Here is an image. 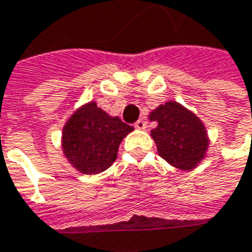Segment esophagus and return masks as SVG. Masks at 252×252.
Here are the masks:
<instances>
[{
  "label": "esophagus",
  "mask_w": 252,
  "mask_h": 252,
  "mask_svg": "<svg viewBox=\"0 0 252 252\" xmlns=\"http://www.w3.org/2000/svg\"><path fill=\"white\" fill-rule=\"evenodd\" d=\"M135 128H138V129H145L146 128V121L145 120H138L136 123H135Z\"/></svg>",
  "instance_id": "34e87169"
}]
</instances>
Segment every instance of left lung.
Wrapping results in <instances>:
<instances>
[{"label": "left lung", "mask_w": 252, "mask_h": 252, "mask_svg": "<svg viewBox=\"0 0 252 252\" xmlns=\"http://www.w3.org/2000/svg\"><path fill=\"white\" fill-rule=\"evenodd\" d=\"M157 126L152 129V138L162 158L176 168H194L205 157L208 138L204 124L197 116L176 102L160 104L149 116Z\"/></svg>", "instance_id": "obj_1"}]
</instances>
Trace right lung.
<instances>
[{
  "label": "right lung",
  "mask_w": 252,
  "mask_h": 252,
  "mask_svg": "<svg viewBox=\"0 0 252 252\" xmlns=\"http://www.w3.org/2000/svg\"><path fill=\"white\" fill-rule=\"evenodd\" d=\"M133 126L110 117L95 102L84 104L66 123L62 136L63 153L83 174H99L117 158L121 140Z\"/></svg>",
  "instance_id": "obj_1"
}]
</instances>
